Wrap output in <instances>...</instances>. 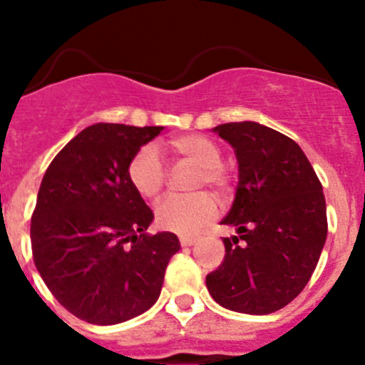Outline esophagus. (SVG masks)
I'll list each match as a JSON object with an SVG mask.
<instances>
[{
    "label": "esophagus",
    "instance_id": "obj_1",
    "mask_svg": "<svg viewBox=\"0 0 365 365\" xmlns=\"http://www.w3.org/2000/svg\"><path fill=\"white\" fill-rule=\"evenodd\" d=\"M197 238L196 237H180V244H182V247H190V245L196 244Z\"/></svg>",
    "mask_w": 365,
    "mask_h": 365
}]
</instances>
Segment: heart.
Wrapping results in <instances>:
<instances>
[{"mask_svg": "<svg viewBox=\"0 0 365 365\" xmlns=\"http://www.w3.org/2000/svg\"><path fill=\"white\" fill-rule=\"evenodd\" d=\"M169 150L178 159L197 165L194 189L210 187L219 197L231 192L233 175L220 155L215 141L201 134H183L168 143ZM127 176L135 192L145 200H155L164 190L168 171L159 152L153 146H143L132 155L127 165ZM217 215V201L212 194L196 192L189 196L164 197L155 208V220L162 230L180 235L196 233Z\"/></svg>", "mask_w": 365, "mask_h": 365, "instance_id": "obj_1", "label": "heart"}]
</instances>
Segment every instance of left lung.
<instances>
[{
  "label": "left lung",
  "instance_id": "left-lung-1",
  "mask_svg": "<svg viewBox=\"0 0 365 365\" xmlns=\"http://www.w3.org/2000/svg\"><path fill=\"white\" fill-rule=\"evenodd\" d=\"M213 130L235 148L238 187L220 224L237 227L224 238V261L206 275L217 304L245 314H270L300 295L327 240L323 187L300 146L256 121Z\"/></svg>",
  "mask_w": 365,
  "mask_h": 365
}]
</instances>
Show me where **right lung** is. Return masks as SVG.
I'll return each instance as SVG.
<instances>
[{
  "instance_id": "obj_1",
  "label": "right lung",
  "mask_w": 365,
  "mask_h": 365,
  "mask_svg": "<svg viewBox=\"0 0 365 365\" xmlns=\"http://www.w3.org/2000/svg\"><path fill=\"white\" fill-rule=\"evenodd\" d=\"M164 127L95 123L54 157L31 215L33 261L54 298L93 325L148 311L180 251L175 233L148 235L153 220L127 176L132 155Z\"/></svg>"
}]
</instances>
